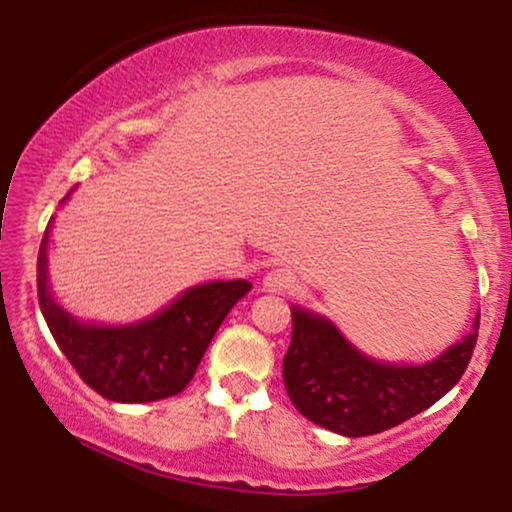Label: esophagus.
Masks as SVG:
<instances>
[{
  "instance_id": "1",
  "label": "esophagus",
  "mask_w": 512,
  "mask_h": 512,
  "mask_svg": "<svg viewBox=\"0 0 512 512\" xmlns=\"http://www.w3.org/2000/svg\"><path fill=\"white\" fill-rule=\"evenodd\" d=\"M293 284V275L289 268H272L265 272L263 277V289L272 293H282Z\"/></svg>"
}]
</instances>
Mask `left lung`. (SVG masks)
<instances>
[{"mask_svg": "<svg viewBox=\"0 0 512 512\" xmlns=\"http://www.w3.org/2000/svg\"><path fill=\"white\" fill-rule=\"evenodd\" d=\"M291 345L284 354V387L300 415L347 438L373 436L440 401L466 373L473 333L426 366L377 363L349 345L331 321L291 310Z\"/></svg>", "mask_w": 512, "mask_h": 512, "instance_id": "1", "label": "left lung"}]
</instances>
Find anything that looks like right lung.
I'll use <instances>...</instances> for the list:
<instances>
[{
    "mask_svg": "<svg viewBox=\"0 0 512 512\" xmlns=\"http://www.w3.org/2000/svg\"><path fill=\"white\" fill-rule=\"evenodd\" d=\"M48 228L37 258L39 305L81 380L116 403H151L184 391L221 321L251 284L244 279L209 282L188 289L153 319L121 328L86 326L60 310L48 291Z\"/></svg>",
    "mask_w": 512,
    "mask_h": 512,
    "instance_id": "obj_1",
    "label": "right lung"
}]
</instances>
